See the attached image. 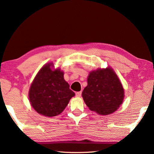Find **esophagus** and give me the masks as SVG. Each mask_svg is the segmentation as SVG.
I'll return each mask as SVG.
<instances>
[{
  "label": "esophagus",
  "mask_w": 154,
  "mask_h": 154,
  "mask_svg": "<svg viewBox=\"0 0 154 154\" xmlns=\"http://www.w3.org/2000/svg\"><path fill=\"white\" fill-rule=\"evenodd\" d=\"M75 95H76L77 97H80L82 96V92H77L75 93Z\"/></svg>",
  "instance_id": "esophagus-1"
}]
</instances>
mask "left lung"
Masks as SVG:
<instances>
[{
  "label": "left lung",
  "mask_w": 154,
  "mask_h": 154,
  "mask_svg": "<svg viewBox=\"0 0 154 154\" xmlns=\"http://www.w3.org/2000/svg\"><path fill=\"white\" fill-rule=\"evenodd\" d=\"M82 96L91 111L100 115H109L116 111L121 105L124 92L113 70L106 68L90 72Z\"/></svg>",
  "instance_id": "obj_1"
}]
</instances>
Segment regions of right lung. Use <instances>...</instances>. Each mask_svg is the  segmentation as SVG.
<instances>
[{
  "instance_id": "right-lung-1",
  "label": "right lung",
  "mask_w": 154,
  "mask_h": 154,
  "mask_svg": "<svg viewBox=\"0 0 154 154\" xmlns=\"http://www.w3.org/2000/svg\"><path fill=\"white\" fill-rule=\"evenodd\" d=\"M51 65L49 63L41 68L29 90L31 105L37 113L48 117L61 113L75 96L64 79L63 72L52 71Z\"/></svg>"
}]
</instances>
